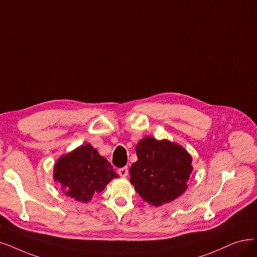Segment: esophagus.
<instances>
[{
  "instance_id": "1",
  "label": "esophagus",
  "mask_w": 257,
  "mask_h": 257,
  "mask_svg": "<svg viewBox=\"0 0 257 257\" xmlns=\"http://www.w3.org/2000/svg\"><path fill=\"white\" fill-rule=\"evenodd\" d=\"M118 173H119L120 176L125 177V176H127V174H128V169H127V167H123V168L118 170Z\"/></svg>"
}]
</instances>
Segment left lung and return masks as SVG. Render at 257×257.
<instances>
[{
    "label": "left lung",
    "instance_id": "1",
    "mask_svg": "<svg viewBox=\"0 0 257 257\" xmlns=\"http://www.w3.org/2000/svg\"><path fill=\"white\" fill-rule=\"evenodd\" d=\"M138 160L130 168L131 183L140 196L158 207L187 190L192 158L176 143L146 137L136 147Z\"/></svg>",
    "mask_w": 257,
    "mask_h": 257
}]
</instances>
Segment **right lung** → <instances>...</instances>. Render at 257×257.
I'll return each instance as SVG.
<instances>
[{"label": "right lung", "mask_w": 257, "mask_h": 257, "mask_svg": "<svg viewBox=\"0 0 257 257\" xmlns=\"http://www.w3.org/2000/svg\"><path fill=\"white\" fill-rule=\"evenodd\" d=\"M110 163L90 145L81 146L57 161L54 178L63 192L77 201H89L117 177Z\"/></svg>", "instance_id": "right-lung-1"}]
</instances>
